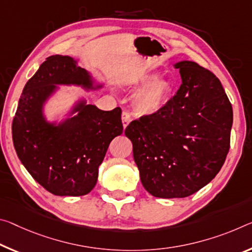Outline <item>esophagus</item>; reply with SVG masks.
<instances>
[{"label":"esophagus","mask_w":252,"mask_h":252,"mask_svg":"<svg viewBox=\"0 0 252 252\" xmlns=\"http://www.w3.org/2000/svg\"><path fill=\"white\" fill-rule=\"evenodd\" d=\"M131 122V115L127 111H123L122 112V123H123V127L127 126V125Z\"/></svg>","instance_id":"1"}]
</instances>
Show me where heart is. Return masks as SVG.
Here are the masks:
<instances>
[{"label":"heart","mask_w":252,"mask_h":252,"mask_svg":"<svg viewBox=\"0 0 252 252\" xmlns=\"http://www.w3.org/2000/svg\"><path fill=\"white\" fill-rule=\"evenodd\" d=\"M134 89H141L134 97L135 110L150 114L162 109L174 93V84L168 78H156V74H145L135 81Z\"/></svg>","instance_id":"obj_1"}]
</instances>
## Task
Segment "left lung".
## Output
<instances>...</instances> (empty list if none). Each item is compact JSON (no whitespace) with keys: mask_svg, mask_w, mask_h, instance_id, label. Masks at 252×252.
I'll list each match as a JSON object with an SVG mask.
<instances>
[{"mask_svg":"<svg viewBox=\"0 0 252 252\" xmlns=\"http://www.w3.org/2000/svg\"><path fill=\"white\" fill-rule=\"evenodd\" d=\"M182 85L167 104L126 126L143 187L187 197L217 176L230 149L232 105L221 82L194 62L175 65Z\"/></svg>","mask_w":252,"mask_h":252,"instance_id":"left-lung-1","label":"left lung"}]
</instances>
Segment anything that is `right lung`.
<instances>
[{
  "instance_id": "1",
  "label": "right lung",
  "mask_w": 252,
  "mask_h": 252,
  "mask_svg": "<svg viewBox=\"0 0 252 252\" xmlns=\"http://www.w3.org/2000/svg\"><path fill=\"white\" fill-rule=\"evenodd\" d=\"M58 84L93 89L87 71L68 56L48 57L27 82L12 122L20 160L43 189L59 196H83L96 185L98 166L110 142L123 132L122 111H102L79 102L76 117L59 126L42 115L46 99Z\"/></svg>"
}]
</instances>
